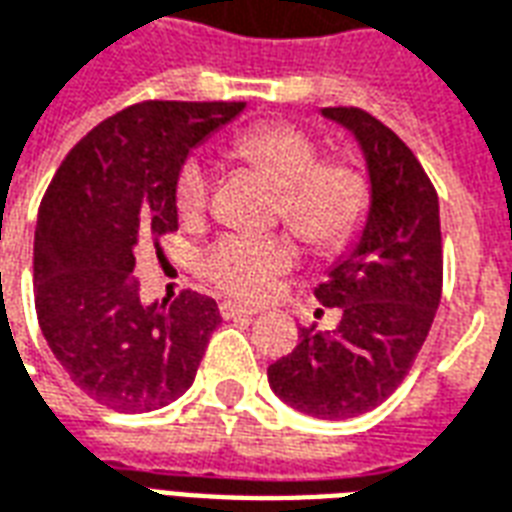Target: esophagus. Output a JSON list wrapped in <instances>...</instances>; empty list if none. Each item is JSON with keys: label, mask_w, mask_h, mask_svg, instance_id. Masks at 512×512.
<instances>
[{"label": "esophagus", "mask_w": 512, "mask_h": 512, "mask_svg": "<svg viewBox=\"0 0 512 512\" xmlns=\"http://www.w3.org/2000/svg\"><path fill=\"white\" fill-rule=\"evenodd\" d=\"M219 312H222V318H252V315H257V310H252V307H246V304H238V301H222L219 304Z\"/></svg>", "instance_id": "1"}]
</instances>
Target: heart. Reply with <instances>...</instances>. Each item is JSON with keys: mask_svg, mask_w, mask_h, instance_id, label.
<instances>
[{"mask_svg": "<svg viewBox=\"0 0 512 512\" xmlns=\"http://www.w3.org/2000/svg\"><path fill=\"white\" fill-rule=\"evenodd\" d=\"M233 150L282 189L279 213L301 241L318 252H340L362 233L370 213V183L348 161H321V147L293 123H263L238 134ZM211 167L186 158L175 183L180 216L205 211ZM296 263L288 238L227 235L205 257L208 277L241 299L266 296L274 279Z\"/></svg>", "mask_w": 512, "mask_h": 512, "instance_id": "b5f03b06", "label": "heart"}]
</instances>
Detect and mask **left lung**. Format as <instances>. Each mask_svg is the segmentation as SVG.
<instances>
[{"label": "left lung", "mask_w": 512, "mask_h": 512, "mask_svg": "<svg viewBox=\"0 0 512 512\" xmlns=\"http://www.w3.org/2000/svg\"><path fill=\"white\" fill-rule=\"evenodd\" d=\"M321 115L354 134L365 156L370 213L315 288L323 307H340L337 329H301L299 345L268 367V384L301 414L348 419L395 392L436 318L439 197L417 156L381 120L354 106H329Z\"/></svg>", "instance_id": "obj_1"}]
</instances>
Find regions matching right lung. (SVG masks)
Returning <instances> with one entry per match:
<instances>
[{"instance_id": "right-lung-1", "label": "right lung", "mask_w": 512, "mask_h": 512, "mask_svg": "<svg viewBox=\"0 0 512 512\" xmlns=\"http://www.w3.org/2000/svg\"><path fill=\"white\" fill-rule=\"evenodd\" d=\"M246 104L145 101L117 112L65 156L35 227V310L51 354L84 395L115 411H153L197 376L216 301L180 293L145 304L139 241L178 230L180 167Z\"/></svg>"}]
</instances>
